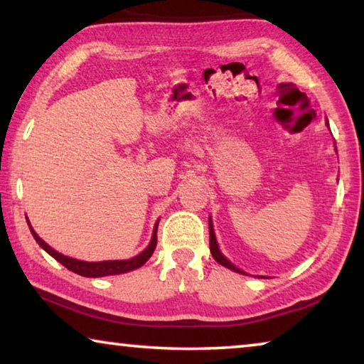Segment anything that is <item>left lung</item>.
Masks as SVG:
<instances>
[{
    "label": "left lung",
    "instance_id": "8db88e82",
    "mask_svg": "<svg viewBox=\"0 0 364 364\" xmlns=\"http://www.w3.org/2000/svg\"><path fill=\"white\" fill-rule=\"evenodd\" d=\"M208 226H210V251H211V255H213V257L216 259V262H220L221 266H224V267H228V269H230V270H234V272H239V274H245V272H242L240 269H237L234 264H230L226 257H224L223 255H221V251H220V248H218V243H216V239H215V232H213V226H211V220H208Z\"/></svg>",
    "mask_w": 364,
    "mask_h": 364
}]
</instances>
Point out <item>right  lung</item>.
<instances>
[{
    "mask_svg": "<svg viewBox=\"0 0 364 364\" xmlns=\"http://www.w3.org/2000/svg\"><path fill=\"white\" fill-rule=\"evenodd\" d=\"M30 224V223H28ZM157 226H159V223L154 226V232H153V239H151L149 245L146 250H143L140 255L132 257V259H124V261H102V262H85V261H77V259H73L70 256H63L58 253V251L52 250L48 243H46L41 237H39L33 228L30 226V230L33 237H35V240L39 243V247L44 248L48 253L57 259L60 264H63L65 267L71 272H75L77 275H82V277H107V275H117V274H124V272H129V270H134L141 267L144 262H146L151 255L154 253L156 250V243H157Z\"/></svg>",
    "mask_w": 364,
    "mask_h": 364,
    "instance_id": "1",
    "label": "right lung"
}]
</instances>
